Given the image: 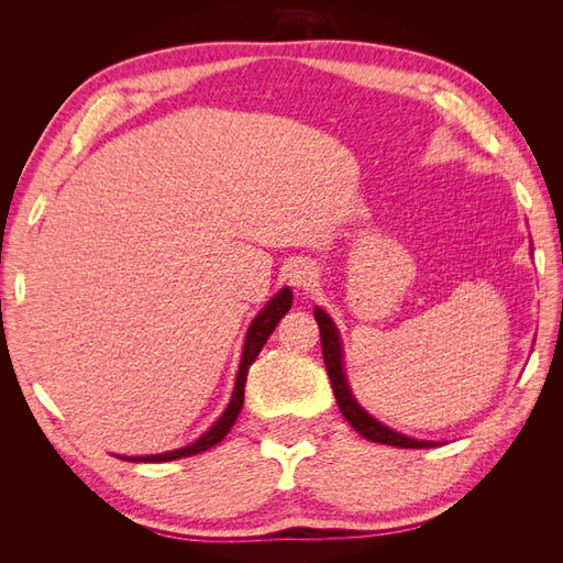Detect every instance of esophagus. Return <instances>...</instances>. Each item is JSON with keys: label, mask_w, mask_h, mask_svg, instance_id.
Returning <instances> with one entry per match:
<instances>
[{"label": "esophagus", "mask_w": 563, "mask_h": 563, "mask_svg": "<svg viewBox=\"0 0 563 563\" xmlns=\"http://www.w3.org/2000/svg\"><path fill=\"white\" fill-rule=\"evenodd\" d=\"M314 279H317V269H314L310 263H300V265H296V269L291 272V282H294L298 288L312 286Z\"/></svg>", "instance_id": "esophagus-1"}]
</instances>
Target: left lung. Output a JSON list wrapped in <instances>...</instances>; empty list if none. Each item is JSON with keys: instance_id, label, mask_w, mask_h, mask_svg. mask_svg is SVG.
<instances>
[{"instance_id": "1", "label": "left lung", "mask_w": 563, "mask_h": 563, "mask_svg": "<svg viewBox=\"0 0 563 563\" xmlns=\"http://www.w3.org/2000/svg\"><path fill=\"white\" fill-rule=\"evenodd\" d=\"M314 319L319 323V335H321V354H323V364H327L329 380L333 387V395L338 401L340 413L345 416V420L352 424V428L360 432L364 439L376 441V444H387V446H399V449H432L437 444L432 441H418L411 437H404L395 430L385 428L383 422L376 418H371L364 408L354 401L352 391L347 387V378L343 373V350H340V338L333 327V321L323 310H314Z\"/></svg>"}]
</instances>
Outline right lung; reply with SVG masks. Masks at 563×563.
Returning <instances> with one entry per match:
<instances>
[{"label": "right lung", "instance_id": "add662e5", "mask_svg": "<svg viewBox=\"0 0 563 563\" xmlns=\"http://www.w3.org/2000/svg\"><path fill=\"white\" fill-rule=\"evenodd\" d=\"M291 302H294V296L288 288H282V291L272 298L265 310L253 319V323L249 327V333H246V343H244V354H242V364H240V373H236V383H234V391H232V399L225 408V413L220 416V420L213 424V428L199 437L195 444L185 446V449H178V451H168V453H159V455H145V457H124V460H133V463H168V460H178V457H190V455H197L201 451H207L211 446H216L218 441H223L225 434L232 430V424L236 420V416H240L242 406H244V385H246V373H249V366L255 362V356L261 354L263 345L267 343V338L272 335V331H275V327L279 323V319L291 310Z\"/></svg>", "mask_w": 563, "mask_h": 563}]
</instances>
